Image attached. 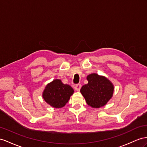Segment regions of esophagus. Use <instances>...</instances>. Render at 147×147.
<instances>
[{
	"label": "esophagus",
	"mask_w": 147,
	"mask_h": 147,
	"mask_svg": "<svg viewBox=\"0 0 147 147\" xmlns=\"http://www.w3.org/2000/svg\"><path fill=\"white\" fill-rule=\"evenodd\" d=\"M81 88V84H77L74 86V89L77 91H80V90Z\"/></svg>",
	"instance_id": "obj_1"
}]
</instances>
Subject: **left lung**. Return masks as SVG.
Segmentation results:
<instances>
[{
  "label": "left lung",
  "instance_id": "1",
  "mask_svg": "<svg viewBox=\"0 0 147 147\" xmlns=\"http://www.w3.org/2000/svg\"><path fill=\"white\" fill-rule=\"evenodd\" d=\"M87 80L88 83L80 90L86 103L92 108L105 106L113 96L114 85L107 78L96 73L89 74Z\"/></svg>",
  "mask_w": 147,
  "mask_h": 147
}]
</instances>
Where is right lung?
Instances as JSON below:
<instances>
[{
    "label": "right lung",
    "instance_id": "obj_1",
    "mask_svg": "<svg viewBox=\"0 0 147 147\" xmlns=\"http://www.w3.org/2000/svg\"><path fill=\"white\" fill-rule=\"evenodd\" d=\"M74 93L68 84H63L60 80H55L48 84L43 92L45 102L55 108H61L66 105Z\"/></svg>",
    "mask_w": 147,
    "mask_h": 147
}]
</instances>
